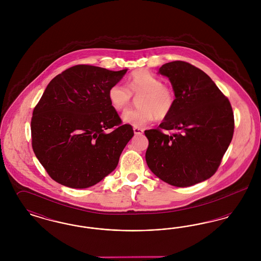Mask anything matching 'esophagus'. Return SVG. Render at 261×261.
<instances>
[{"instance_id":"esophagus-1","label":"esophagus","mask_w":261,"mask_h":261,"mask_svg":"<svg viewBox=\"0 0 261 261\" xmlns=\"http://www.w3.org/2000/svg\"><path fill=\"white\" fill-rule=\"evenodd\" d=\"M133 131H134V133H135L136 135H142V134L144 133V130H143V129H141V128H137V127H134V128H133Z\"/></svg>"}]
</instances>
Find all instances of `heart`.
Segmentation results:
<instances>
[{"label":"heart","mask_w":261,"mask_h":261,"mask_svg":"<svg viewBox=\"0 0 261 261\" xmlns=\"http://www.w3.org/2000/svg\"><path fill=\"white\" fill-rule=\"evenodd\" d=\"M132 95L140 97L137 105L140 109L125 112L122 121L125 124L141 128L155 117L165 119L173 111L176 96L173 89L162 84V81L147 69H138L127 80V88L121 84H114L110 88L108 98L112 109L123 112L131 103Z\"/></svg>","instance_id":"b5f03b06"}]
</instances>
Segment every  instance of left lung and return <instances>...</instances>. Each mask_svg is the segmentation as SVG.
I'll use <instances>...</instances> for the list:
<instances>
[{
  "mask_svg": "<svg viewBox=\"0 0 261 261\" xmlns=\"http://www.w3.org/2000/svg\"><path fill=\"white\" fill-rule=\"evenodd\" d=\"M176 96L172 112L160 129L146 130V162L150 171L175 187L196 185L211 178L220 165L234 133L231 103L211 77L188 62L163 64ZM161 128L174 129L171 136Z\"/></svg>",
  "mask_w": 261,
  "mask_h": 261,
  "instance_id": "1",
  "label": "left lung"
}]
</instances>
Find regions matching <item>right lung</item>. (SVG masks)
Returning <instances> with one entry per match:
<instances>
[{
	"mask_svg": "<svg viewBox=\"0 0 261 261\" xmlns=\"http://www.w3.org/2000/svg\"><path fill=\"white\" fill-rule=\"evenodd\" d=\"M126 72L79 64L57 75L46 88L31 119L32 148L56 182L85 189L116 168L134 131L121 124L108 93Z\"/></svg>",
	"mask_w": 261,
	"mask_h": 261,
	"instance_id": "add662e5",
	"label": "right lung"
}]
</instances>
